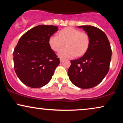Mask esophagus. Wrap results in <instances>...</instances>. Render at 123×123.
Returning a JSON list of instances; mask_svg holds the SVG:
<instances>
[{"mask_svg": "<svg viewBox=\"0 0 123 123\" xmlns=\"http://www.w3.org/2000/svg\"><path fill=\"white\" fill-rule=\"evenodd\" d=\"M60 61L61 62H62L63 61H64V59L62 58H61L60 60Z\"/></svg>", "mask_w": 123, "mask_h": 123, "instance_id": "1", "label": "esophagus"}]
</instances>
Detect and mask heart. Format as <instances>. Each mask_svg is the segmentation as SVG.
Here are the masks:
<instances>
[{"mask_svg":"<svg viewBox=\"0 0 123 123\" xmlns=\"http://www.w3.org/2000/svg\"><path fill=\"white\" fill-rule=\"evenodd\" d=\"M49 43L55 51H59L66 44L67 48L60 51L58 55L62 58H72L76 56L80 57L87 51L90 44V37L86 32L68 27L60 31L58 36H51Z\"/></svg>","mask_w":123,"mask_h":123,"instance_id":"heart-1","label":"heart"}]
</instances>
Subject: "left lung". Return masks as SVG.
I'll return each instance as SVG.
<instances>
[{"label": "left lung", "mask_w": 123, "mask_h": 123, "mask_svg": "<svg viewBox=\"0 0 123 123\" xmlns=\"http://www.w3.org/2000/svg\"><path fill=\"white\" fill-rule=\"evenodd\" d=\"M90 37V44L84 55L70 61L69 77L74 86L90 88L102 81L109 69L111 49L106 35L99 28L90 25L79 26Z\"/></svg>", "instance_id": "8db88e82"}]
</instances>
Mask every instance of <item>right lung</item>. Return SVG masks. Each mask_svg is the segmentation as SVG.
I'll return each mask as SVG.
<instances>
[{
	"mask_svg": "<svg viewBox=\"0 0 123 123\" xmlns=\"http://www.w3.org/2000/svg\"><path fill=\"white\" fill-rule=\"evenodd\" d=\"M58 26L41 25L21 36L13 53L14 70L24 84L40 88L50 81L60 58L51 49L49 41Z\"/></svg>",
	"mask_w": 123,
	"mask_h": 123,
	"instance_id": "right-lung-1",
	"label": "right lung"
}]
</instances>
